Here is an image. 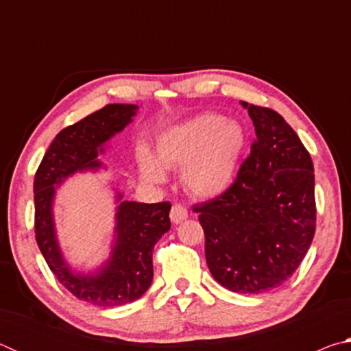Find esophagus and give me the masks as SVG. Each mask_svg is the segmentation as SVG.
<instances>
[{
  "label": "esophagus",
  "instance_id": "esophagus-1",
  "mask_svg": "<svg viewBox=\"0 0 351 351\" xmlns=\"http://www.w3.org/2000/svg\"><path fill=\"white\" fill-rule=\"evenodd\" d=\"M189 217V212L182 204H173L170 210V219L173 224H180Z\"/></svg>",
  "mask_w": 351,
  "mask_h": 351
}]
</instances>
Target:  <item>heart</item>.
<instances>
[{"label": "heart", "mask_w": 351, "mask_h": 351, "mask_svg": "<svg viewBox=\"0 0 351 351\" xmlns=\"http://www.w3.org/2000/svg\"><path fill=\"white\" fill-rule=\"evenodd\" d=\"M247 145L241 123L219 114H199L169 127L154 141V158L141 148L138 165L147 182L158 184L164 169H180L182 187L198 198H213L232 186Z\"/></svg>", "instance_id": "1"}]
</instances>
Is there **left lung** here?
<instances>
[{"label": "left lung", "instance_id": "left-lung-1", "mask_svg": "<svg viewBox=\"0 0 351 351\" xmlns=\"http://www.w3.org/2000/svg\"><path fill=\"white\" fill-rule=\"evenodd\" d=\"M257 139L224 193L197 204L206 261L234 293L280 287L299 268L316 230L314 167L287 121L271 108L241 102Z\"/></svg>", "mask_w": 351, "mask_h": 351}]
</instances>
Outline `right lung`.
<instances>
[{"label": "right lung", "mask_w": 351, "mask_h": 351, "mask_svg": "<svg viewBox=\"0 0 351 351\" xmlns=\"http://www.w3.org/2000/svg\"><path fill=\"white\" fill-rule=\"evenodd\" d=\"M138 111L136 105L111 104L69 125L56 136L35 173V239L49 269L77 299L99 306L130 304L150 288L153 247L170 229L169 201L136 203L121 201L117 193L116 237L110 258L96 272L82 274L64 261L56 235L52 203L56 189L75 171L100 167L99 153L116 133L122 132Z\"/></svg>", "instance_id": "obj_1"}]
</instances>
